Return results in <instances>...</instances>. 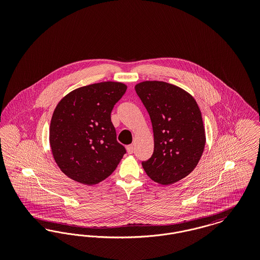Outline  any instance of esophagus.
<instances>
[{"instance_id":"1","label":"esophagus","mask_w":260,"mask_h":260,"mask_svg":"<svg viewBox=\"0 0 260 260\" xmlns=\"http://www.w3.org/2000/svg\"><path fill=\"white\" fill-rule=\"evenodd\" d=\"M126 151H127L128 154H133L134 151H135V146H134V145H128V146H126Z\"/></svg>"}]
</instances>
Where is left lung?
<instances>
[{"instance_id":"obj_1","label":"left lung","mask_w":260,"mask_h":260,"mask_svg":"<svg viewBox=\"0 0 260 260\" xmlns=\"http://www.w3.org/2000/svg\"><path fill=\"white\" fill-rule=\"evenodd\" d=\"M136 91L148 112L154 152L142 167L149 177L171 185L192 173L206 144L202 114L194 98L181 87L161 81H144Z\"/></svg>"}]
</instances>
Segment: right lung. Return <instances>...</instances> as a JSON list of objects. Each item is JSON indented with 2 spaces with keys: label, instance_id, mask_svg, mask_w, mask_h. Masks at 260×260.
<instances>
[{
  "label": "right lung",
  "instance_id": "right-lung-1",
  "mask_svg": "<svg viewBox=\"0 0 260 260\" xmlns=\"http://www.w3.org/2000/svg\"><path fill=\"white\" fill-rule=\"evenodd\" d=\"M125 90L120 82L91 84L72 90L56 105L50 121V149L69 178L94 185L118 167L125 149L117 141L111 112Z\"/></svg>",
  "mask_w": 260,
  "mask_h": 260
}]
</instances>
